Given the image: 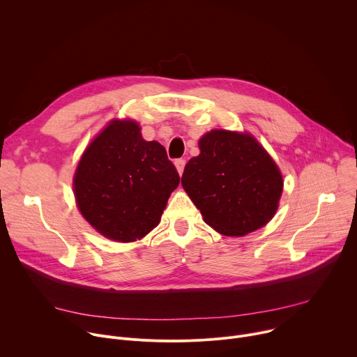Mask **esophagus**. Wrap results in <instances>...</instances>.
Masks as SVG:
<instances>
[{
	"instance_id": "34e87169",
	"label": "esophagus",
	"mask_w": 357,
	"mask_h": 357,
	"mask_svg": "<svg viewBox=\"0 0 357 357\" xmlns=\"http://www.w3.org/2000/svg\"><path fill=\"white\" fill-rule=\"evenodd\" d=\"M185 164H186V161L185 160H176L175 161V167H176V171H178V174L179 175H182L183 174V168H185Z\"/></svg>"
}]
</instances>
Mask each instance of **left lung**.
Returning a JSON list of instances; mask_svg holds the SVG:
<instances>
[{"mask_svg": "<svg viewBox=\"0 0 357 357\" xmlns=\"http://www.w3.org/2000/svg\"><path fill=\"white\" fill-rule=\"evenodd\" d=\"M200 154L185 167L182 188L203 220L223 236H245L277 213L282 174L247 131L211 130L197 141Z\"/></svg>", "mask_w": 357, "mask_h": 357, "instance_id": "8db88e82", "label": "left lung"}]
</instances>
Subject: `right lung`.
I'll use <instances>...</instances> for the list:
<instances>
[{"mask_svg": "<svg viewBox=\"0 0 357 357\" xmlns=\"http://www.w3.org/2000/svg\"><path fill=\"white\" fill-rule=\"evenodd\" d=\"M179 175L158 141L139 123L113 119L86 146L73 175L76 205L101 236L134 243L154 230Z\"/></svg>", "mask_w": 357, "mask_h": 357, "instance_id": "right-lung-1", "label": "right lung"}]
</instances>
